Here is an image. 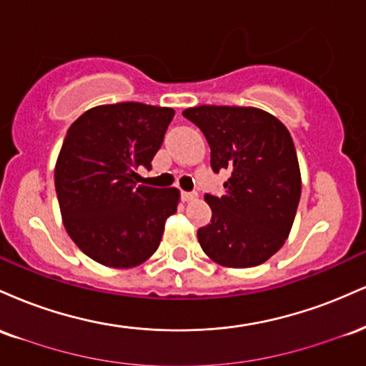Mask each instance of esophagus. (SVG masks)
Returning <instances> with one entry per match:
<instances>
[{"label":"esophagus","mask_w":366,"mask_h":366,"mask_svg":"<svg viewBox=\"0 0 366 366\" xmlns=\"http://www.w3.org/2000/svg\"><path fill=\"white\" fill-rule=\"evenodd\" d=\"M180 197H182V201H194L197 197V192H187V191H182L180 192Z\"/></svg>","instance_id":"obj_1"}]
</instances>
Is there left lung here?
<instances>
[{"label": "left lung", "instance_id": "obj_1", "mask_svg": "<svg viewBox=\"0 0 366 366\" xmlns=\"http://www.w3.org/2000/svg\"><path fill=\"white\" fill-rule=\"evenodd\" d=\"M212 149V170H229L224 196L204 199L212 222L197 241L213 262L247 268L282 247L301 197V174L289 130L270 113L251 107L187 108Z\"/></svg>", "mask_w": 366, "mask_h": 366}]
</instances>
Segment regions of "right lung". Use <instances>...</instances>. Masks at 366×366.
I'll use <instances>...</instances> for the list:
<instances>
[{
	"mask_svg": "<svg viewBox=\"0 0 366 366\" xmlns=\"http://www.w3.org/2000/svg\"><path fill=\"white\" fill-rule=\"evenodd\" d=\"M174 115L127 102L91 108L70 125L54 187L66 232L94 262L129 268L158 249L179 191L139 186L137 170H151Z\"/></svg>",
	"mask_w": 366,
	"mask_h": 366,
	"instance_id": "right-lung-1",
	"label": "right lung"
}]
</instances>
